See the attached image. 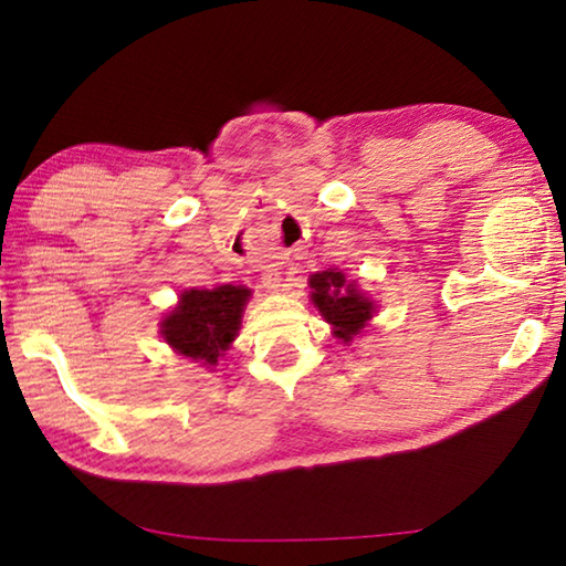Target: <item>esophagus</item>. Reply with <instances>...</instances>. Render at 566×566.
Masks as SVG:
<instances>
[{"label":"esophagus","mask_w":566,"mask_h":566,"mask_svg":"<svg viewBox=\"0 0 566 566\" xmlns=\"http://www.w3.org/2000/svg\"><path fill=\"white\" fill-rule=\"evenodd\" d=\"M263 285L268 291H275L277 285H281V273H277V268H268L263 273Z\"/></svg>","instance_id":"34e87169"}]
</instances>
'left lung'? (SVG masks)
<instances>
[{"mask_svg":"<svg viewBox=\"0 0 566 566\" xmlns=\"http://www.w3.org/2000/svg\"><path fill=\"white\" fill-rule=\"evenodd\" d=\"M311 301L326 323L333 326V336L344 344L358 338L366 323L374 318L376 305L358 291L354 281H346V275L328 268L323 273H313L308 277Z\"/></svg>","mask_w":566,"mask_h":566,"instance_id":"left-lung-1","label":"left lung"}]
</instances>
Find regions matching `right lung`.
Segmentation results:
<instances>
[{"label":"right lung","mask_w":566,"mask_h":566,"mask_svg":"<svg viewBox=\"0 0 566 566\" xmlns=\"http://www.w3.org/2000/svg\"><path fill=\"white\" fill-rule=\"evenodd\" d=\"M248 298L250 289L230 283L212 291H182L160 323L165 344L200 366L216 368L238 336Z\"/></svg>","instance_id":"right-lung-1"}]
</instances>
